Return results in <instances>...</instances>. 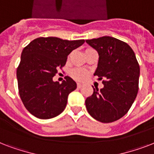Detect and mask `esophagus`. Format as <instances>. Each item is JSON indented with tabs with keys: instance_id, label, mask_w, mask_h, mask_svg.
<instances>
[{
	"instance_id": "esophagus-1",
	"label": "esophagus",
	"mask_w": 154,
	"mask_h": 154,
	"mask_svg": "<svg viewBox=\"0 0 154 154\" xmlns=\"http://www.w3.org/2000/svg\"><path fill=\"white\" fill-rule=\"evenodd\" d=\"M82 86H83V85H82V83H77V88H78V89H81Z\"/></svg>"
}]
</instances>
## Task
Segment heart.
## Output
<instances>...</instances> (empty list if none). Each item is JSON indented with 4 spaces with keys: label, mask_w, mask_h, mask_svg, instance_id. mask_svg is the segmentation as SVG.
I'll list each match as a JSON object with an SVG mask.
<instances>
[{
    "label": "heart",
    "mask_w": 154,
    "mask_h": 154,
    "mask_svg": "<svg viewBox=\"0 0 154 154\" xmlns=\"http://www.w3.org/2000/svg\"><path fill=\"white\" fill-rule=\"evenodd\" d=\"M70 75L73 79L77 81H83L87 77V72L83 69H74L71 71Z\"/></svg>",
    "instance_id": "heart-1"
}]
</instances>
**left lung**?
Masks as SVG:
<instances>
[{
    "label": "left lung",
    "instance_id": "obj_1",
    "mask_svg": "<svg viewBox=\"0 0 154 154\" xmlns=\"http://www.w3.org/2000/svg\"><path fill=\"white\" fill-rule=\"evenodd\" d=\"M98 53L94 76L102 80L104 88L94 89L85 100L91 117L103 123L119 120L126 114L137 95L140 66L134 50L125 42L112 37L86 40Z\"/></svg>",
    "mask_w": 154,
    "mask_h": 154
}]
</instances>
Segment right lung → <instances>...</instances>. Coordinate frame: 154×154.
<instances>
[{
	"instance_id": "right-lung-1",
	"label": "right lung",
	"mask_w": 154,
	"mask_h": 154,
	"mask_svg": "<svg viewBox=\"0 0 154 154\" xmlns=\"http://www.w3.org/2000/svg\"><path fill=\"white\" fill-rule=\"evenodd\" d=\"M84 42L39 37L24 48L17 77L20 99L31 114L40 119H50L64 111L68 96L76 89L77 84L68 76L62 83L54 82L53 77L59 68L65 66L68 55Z\"/></svg>"
}]
</instances>
